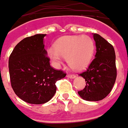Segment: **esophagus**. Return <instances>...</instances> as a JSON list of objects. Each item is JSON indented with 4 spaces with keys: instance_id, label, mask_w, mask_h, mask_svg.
Segmentation results:
<instances>
[{
    "instance_id": "esophagus-1",
    "label": "esophagus",
    "mask_w": 128,
    "mask_h": 128,
    "mask_svg": "<svg viewBox=\"0 0 128 128\" xmlns=\"http://www.w3.org/2000/svg\"><path fill=\"white\" fill-rule=\"evenodd\" d=\"M66 77H67V78H75L76 76L73 75V74H67V75H66Z\"/></svg>"
}]
</instances>
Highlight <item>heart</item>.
<instances>
[{
  "label": "heart",
  "instance_id": "1",
  "mask_svg": "<svg viewBox=\"0 0 128 128\" xmlns=\"http://www.w3.org/2000/svg\"><path fill=\"white\" fill-rule=\"evenodd\" d=\"M94 52V44L90 37L75 36L61 39L54 48L48 50V56L54 67H60L65 58L73 69L82 70L90 64Z\"/></svg>",
  "mask_w": 128,
  "mask_h": 128
}]
</instances>
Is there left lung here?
I'll return each mask as SVG.
<instances>
[{
  "mask_svg": "<svg viewBox=\"0 0 128 128\" xmlns=\"http://www.w3.org/2000/svg\"><path fill=\"white\" fill-rule=\"evenodd\" d=\"M92 35L96 46L95 58L79 75L85 79L86 86L78 93L84 100L97 102L106 97L115 83L116 54L114 47L104 38L97 34Z\"/></svg>",
  "mask_w": 128,
  "mask_h": 128,
  "instance_id": "1",
  "label": "left lung"
}]
</instances>
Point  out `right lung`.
<instances>
[{"instance_id":"1","label":"right lung","mask_w":128,"mask_h":128,"mask_svg":"<svg viewBox=\"0 0 128 128\" xmlns=\"http://www.w3.org/2000/svg\"><path fill=\"white\" fill-rule=\"evenodd\" d=\"M46 34L23 39L11 53L9 73L11 86L21 100L33 104H45L56 92L55 83L66 74L51 67L44 48Z\"/></svg>"}]
</instances>
